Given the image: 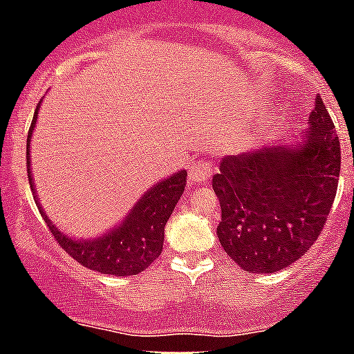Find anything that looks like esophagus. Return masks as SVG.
Returning a JSON list of instances; mask_svg holds the SVG:
<instances>
[{
	"mask_svg": "<svg viewBox=\"0 0 354 354\" xmlns=\"http://www.w3.org/2000/svg\"><path fill=\"white\" fill-rule=\"evenodd\" d=\"M210 163L207 160H198V162H192L189 165V185H194V183H201L205 180H209L210 176Z\"/></svg>",
	"mask_w": 354,
	"mask_h": 354,
	"instance_id": "esophagus-1",
	"label": "esophagus"
}]
</instances>
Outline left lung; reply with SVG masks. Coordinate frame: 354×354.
<instances>
[{
    "mask_svg": "<svg viewBox=\"0 0 354 354\" xmlns=\"http://www.w3.org/2000/svg\"><path fill=\"white\" fill-rule=\"evenodd\" d=\"M308 124L292 140L225 156L212 178L219 243L245 272L286 268L322 232L337 194L340 142L320 97Z\"/></svg>",
    "mask_w": 354,
    "mask_h": 354,
    "instance_id": "obj_1",
    "label": "left lung"
}]
</instances>
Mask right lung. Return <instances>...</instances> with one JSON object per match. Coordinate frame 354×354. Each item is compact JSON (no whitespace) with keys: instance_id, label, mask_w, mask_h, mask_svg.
<instances>
[{"instance_id":"1","label":"right lung","mask_w":354,"mask_h":354,"mask_svg":"<svg viewBox=\"0 0 354 354\" xmlns=\"http://www.w3.org/2000/svg\"><path fill=\"white\" fill-rule=\"evenodd\" d=\"M41 102L35 108L34 120H32L28 138H26V169H28V182H30L32 192H35V185L30 169V142L37 115H39ZM185 182L187 171L183 169L171 174L169 178L160 180L156 185H153L142 194L140 200L133 205V209L118 225L93 239L91 237L90 239H75V237L64 234L61 228L55 227V223L48 218V214L44 212L41 203H37L39 201L37 196H35V203L39 205L41 216L48 225L55 241H59V245L77 263L99 273L126 277V275H136V273L144 272L162 254L163 228L171 218L178 200L182 198L183 191H185Z\"/></svg>"}]
</instances>
